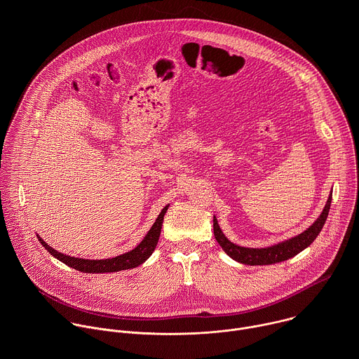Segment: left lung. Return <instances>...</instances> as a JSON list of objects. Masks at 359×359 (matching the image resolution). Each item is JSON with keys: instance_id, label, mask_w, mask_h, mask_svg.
I'll return each instance as SVG.
<instances>
[{"instance_id": "obj_1", "label": "left lung", "mask_w": 359, "mask_h": 359, "mask_svg": "<svg viewBox=\"0 0 359 359\" xmlns=\"http://www.w3.org/2000/svg\"><path fill=\"white\" fill-rule=\"evenodd\" d=\"M331 200H332V193L330 194L325 208L321 213V216L314 222L313 226H310L305 231L301 234L291 237L283 243L274 244L271 247H264V248H250V247H241L234 243H231L222 231L217 219H213V230H215V237L217 243L222 245L224 252L227 255L241 264L247 266H269V264H276L285 262L298 252H301L304 248L309 247L320 234L323 230L325 220L328 217V212L331 208Z\"/></svg>"}]
</instances>
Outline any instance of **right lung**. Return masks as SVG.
Segmentation results:
<instances>
[{
	"mask_svg": "<svg viewBox=\"0 0 359 359\" xmlns=\"http://www.w3.org/2000/svg\"><path fill=\"white\" fill-rule=\"evenodd\" d=\"M168 206L163 208V210L161 212V215L158 216L156 222L153 223V226L150 227V230L147 231V234L144 236V238L130 251L116 255V257L112 259H104V260H85V259H76V257H71V255H67L64 252H60L57 250H54L50 245H48L39 236L38 240L39 243L48 250V252L50 255L60 262H62L64 264L82 271V273H92V274H99V273H115V271H122V270H129V269H135L137 266H140L142 263H144L151 252L155 251L156 244L159 241V236H161V230H162V224H163V217L168 212Z\"/></svg>",
	"mask_w": 359,
	"mask_h": 359,
	"instance_id": "add662e5",
	"label": "right lung"
}]
</instances>
